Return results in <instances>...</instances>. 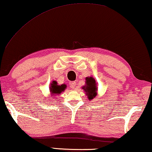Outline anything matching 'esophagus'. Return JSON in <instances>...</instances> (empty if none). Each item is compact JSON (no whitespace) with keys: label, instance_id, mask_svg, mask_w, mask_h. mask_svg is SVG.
<instances>
[{"label":"esophagus","instance_id":"esophagus-1","mask_svg":"<svg viewBox=\"0 0 152 152\" xmlns=\"http://www.w3.org/2000/svg\"><path fill=\"white\" fill-rule=\"evenodd\" d=\"M76 85V83L75 82V81H72V82L69 83V86L72 89H75Z\"/></svg>","mask_w":152,"mask_h":152}]
</instances>
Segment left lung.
Masks as SVG:
<instances>
[{
    "instance_id": "1",
    "label": "left lung",
    "mask_w": 152,
    "mask_h": 152,
    "mask_svg": "<svg viewBox=\"0 0 152 152\" xmlns=\"http://www.w3.org/2000/svg\"><path fill=\"white\" fill-rule=\"evenodd\" d=\"M83 89L86 91L89 99H94L97 95V87L95 79L93 77H87L86 78V86Z\"/></svg>"
}]
</instances>
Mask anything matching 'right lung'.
Segmentation results:
<instances>
[{"label": "right lung", "mask_w": 152, "mask_h": 152, "mask_svg": "<svg viewBox=\"0 0 152 152\" xmlns=\"http://www.w3.org/2000/svg\"><path fill=\"white\" fill-rule=\"evenodd\" d=\"M65 88H66V85H58L56 81H53L51 84L50 92L52 93V94H53V96L56 94H60L63 91L65 90Z\"/></svg>", "instance_id": "add662e5"}]
</instances>
